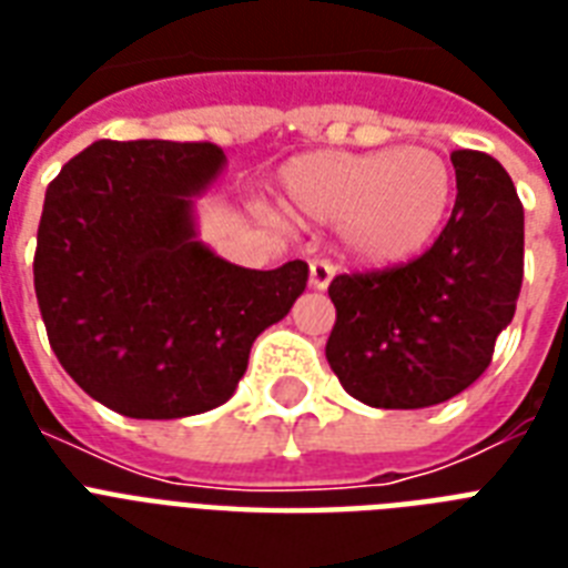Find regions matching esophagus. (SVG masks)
<instances>
[{
    "label": "esophagus",
    "mask_w": 568,
    "mask_h": 568,
    "mask_svg": "<svg viewBox=\"0 0 568 568\" xmlns=\"http://www.w3.org/2000/svg\"><path fill=\"white\" fill-rule=\"evenodd\" d=\"M333 276H336V265H333V262H327V258H312V265H310L312 288L324 292V288L333 283Z\"/></svg>",
    "instance_id": "34e87169"
}]
</instances>
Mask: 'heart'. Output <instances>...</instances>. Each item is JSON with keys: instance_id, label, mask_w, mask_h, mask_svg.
Returning a JSON list of instances; mask_svg holds the SVG:
<instances>
[{"instance_id": "1", "label": "heart", "mask_w": 568, "mask_h": 568, "mask_svg": "<svg viewBox=\"0 0 568 568\" xmlns=\"http://www.w3.org/2000/svg\"><path fill=\"white\" fill-rule=\"evenodd\" d=\"M454 191V168L427 146L315 150L283 168L285 205L338 223L347 253L374 267L422 256L448 221Z\"/></svg>"}]
</instances>
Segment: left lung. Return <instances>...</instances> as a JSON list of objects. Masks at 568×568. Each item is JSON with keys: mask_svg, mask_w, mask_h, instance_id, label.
I'll return each instance as SVG.
<instances>
[{"mask_svg": "<svg viewBox=\"0 0 568 568\" xmlns=\"http://www.w3.org/2000/svg\"><path fill=\"white\" fill-rule=\"evenodd\" d=\"M457 200L439 239L406 265L329 283L327 363L347 395L422 409L468 388L493 363L525 276V209L493 155L450 153Z\"/></svg>", "mask_w": 568, "mask_h": 568, "instance_id": "8db88e82", "label": "left lung"}]
</instances>
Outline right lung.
Segmentation results:
<instances>
[{
  "mask_svg": "<svg viewBox=\"0 0 568 568\" xmlns=\"http://www.w3.org/2000/svg\"><path fill=\"white\" fill-rule=\"evenodd\" d=\"M214 144L97 141L49 182L34 292L58 363L129 418L226 404L262 329L310 280L294 258L250 271L196 239L194 200L221 176Z\"/></svg>",
  "mask_w": 568,
  "mask_h": 568,
  "instance_id": "add662e5",
  "label": "right lung"
}]
</instances>
